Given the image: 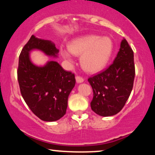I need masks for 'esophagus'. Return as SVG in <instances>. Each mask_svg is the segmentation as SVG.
<instances>
[{
  "mask_svg": "<svg viewBox=\"0 0 155 155\" xmlns=\"http://www.w3.org/2000/svg\"><path fill=\"white\" fill-rule=\"evenodd\" d=\"M75 79H76V82H77L78 83H83V81H84V79H83V78L80 77V76H76Z\"/></svg>",
  "mask_w": 155,
  "mask_h": 155,
  "instance_id": "obj_1",
  "label": "esophagus"
}]
</instances>
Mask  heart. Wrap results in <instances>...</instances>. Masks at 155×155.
<instances>
[{
	"instance_id": "heart-1",
	"label": "heart",
	"mask_w": 155,
	"mask_h": 155,
	"mask_svg": "<svg viewBox=\"0 0 155 155\" xmlns=\"http://www.w3.org/2000/svg\"><path fill=\"white\" fill-rule=\"evenodd\" d=\"M113 53V43L108 37L95 35L73 39L68 48H61V54L69 62H72V54L81 56L83 69L89 73H96L107 66Z\"/></svg>"
}]
</instances>
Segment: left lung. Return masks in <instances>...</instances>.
Instances as JSON below:
<instances>
[{
	"mask_svg": "<svg viewBox=\"0 0 155 155\" xmlns=\"http://www.w3.org/2000/svg\"><path fill=\"white\" fill-rule=\"evenodd\" d=\"M134 77V51L123 39L113 64L104 72L88 78L94 92L91 110L103 117L117 114L130 96Z\"/></svg>",
	"mask_w": 155,
	"mask_h": 155,
	"instance_id": "8db88e82",
	"label": "left lung"
}]
</instances>
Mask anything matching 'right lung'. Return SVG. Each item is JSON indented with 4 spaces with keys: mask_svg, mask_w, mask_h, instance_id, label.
<instances>
[{
    "mask_svg": "<svg viewBox=\"0 0 155 155\" xmlns=\"http://www.w3.org/2000/svg\"><path fill=\"white\" fill-rule=\"evenodd\" d=\"M35 50L54 58H57L59 54L52 41L32 35L19 58L20 91L38 117L46 122L56 121L66 114L69 95L75 85L74 74L65 71L55 61H48L43 66L35 64L30 58V53Z\"/></svg>",
    "mask_w": 155,
    "mask_h": 155,
    "instance_id": "right-lung-1",
    "label": "right lung"
}]
</instances>
